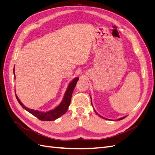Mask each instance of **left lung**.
I'll return each mask as SVG.
<instances>
[{
    "instance_id": "1",
    "label": "left lung",
    "mask_w": 155,
    "mask_h": 155,
    "mask_svg": "<svg viewBox=\"0 0 155 155\" xmlns=\"http://www.w3.org/2000/svg\"><path fill=\"white\" fill-rule=\"evenodd\" d=\"M91 100H92V98H91ZM91 101H92V100H91ZM94 111H95V110H94ZM95 112H96V111H95ZM96 113L97 114H98L97 113V112H96ZM98 115H99V114H98ZM99 116H100L101 117V118H104V119H105V120H107V118H104V117H103V116H100V115H99ZM125 118V117H122V118H119V119H118V120H123V119H124V118Z\"/></svg>"
}]
</instances>
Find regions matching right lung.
Returning a JSON list of instances; mask_svg holds the SVG:
<instances>
[{"instance_id":"right-lung-1","label":"right lung","mask_w":155,"mask_h":155,"mask_svg":"<svg viewBox=\"0 0 155 155\" xmlns=\"http://www.w3.org/2000/svg\"><path fill=\"white\" fill-rule=\"evenodd\" d=\"M13 73H14V76H15V67H14V69H13ZM78 79H79V78H74L73 80L69 83L67 91L65 92L63 99L62 101L61 102V104L57 107H55L54 109L50 110L48 112H41L37 110L28 109V108L26 107L22 104L21 101L19 100V99H18V96L15 94L16 98L18 102L19 103V104L24 108L25 110H26L28 112H29L30 113L37 117L39 120L42 121H54L56 119L59 118V117H61L62 115H63L65 112L67 111L68 108L70 104V101H71L72 92L74 91L75 87L76 85V83L78 81Z\"/></svg>"}]
</instances>
